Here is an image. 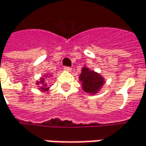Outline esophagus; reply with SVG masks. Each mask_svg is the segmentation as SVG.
I'll use <instances>...</instances> for the list:
<instances>
[{
    "label": "esophagus",
    "instance_id": "1",
    "mask_svg": "<svg viewBox=\"0 0 146 146\" xmlns=\"http://www.w3.org/2000/svg\"><path fill=\"white\" fill-rule=\"evenodd\" d=\"M63 68H64V70H66V71H68V72H70V71L72 70V68H71V67H68V66H65Z\"/></svg>",
    "mask_w": 146,
    "mask_h": 146
}]
</instances>
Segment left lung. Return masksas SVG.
Returning <instances> with one entry per match:
<instances>
[{
	"mask_svg": "<svg viewBox=\"0 0 146 146\" xmlns=\"http://www.w3.org/2000/svg\"><path fill=\"white\" fill-rule=\"evenodd\" d=\"M79 79L83 82V88L87 93H96L104 84V79L100 74L86 68L82 69Z\"/></svg>",
	"mask_w": 146,
	"mask_h": 146,
	"instance_id": "left-lung-1",
	"label": "left lung"
}]
</instances>
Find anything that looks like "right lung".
Masks as SVG:
<instances>
[{
	"label": "right lung",
	"mask_w": 146,
	"mask_h": 146,
	"mask_svg": "<svg viewBox=\"0 0 146 146\" xmlns=\"http://www.w3.org/2000/svg\"><path fill=\"white\" fill-rule=\"evenodd\" d=\"M43 80H44V78H42V84H43V85H44V81H43ZM45 87H46V85H44L43 87H42V90H46V89H47V88H45Z\"/></svg>",
	"instance_id": "add662e5"
}]
</instances>
